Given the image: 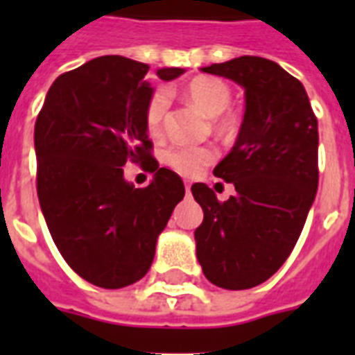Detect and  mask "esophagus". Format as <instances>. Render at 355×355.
Returning <instances> with one entry per match:
<instances>
[{
    "label": "esophagus",
    "mask_w": 355,
    "mask_h": 355,
    "mask_svg": "<svg viewBox=\"0 0 355 355\" xmlns=\"http://www.w3.org/2000/svg\"><path fill=\"white\" fill-rule=\"evenodd\" d=\"M191 193V188H189V184H186V195Z\"/></svg>",
    "instance_id": "esophagus-1"
}]
</instances>
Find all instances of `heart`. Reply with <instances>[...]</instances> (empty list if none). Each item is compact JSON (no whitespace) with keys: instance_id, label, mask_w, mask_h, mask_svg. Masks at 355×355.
I'll return each instance as SVG.
<instances>
[{"instance_id":"b5f03b06","label":"heart","mask_w":355,"mask_h":355,"mask_svg":"<svg viewBox=\"0 0 355 355\" xmlns=\"http://www.w3.org/2000/svg\"><path fill=\"white\" fill-rule=\"evenodd\" d=\"M182 97L199 110L202 116L210 119L217 118V127L225 132H232L237 127V119L232 114H225L218 118L230 105V88L221 79L216 77H195L186 83L182 88ZM167 94L164 90L155 92L145 105V127L150 134H160L164 119H166ZM216 160V150L210 147H191V145H173L164 150V162L180 175L193 177L200 169L210 166Z\"/></svg>"}]
</instances>
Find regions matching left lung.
I'll return each mask as SVG.
<instances>
[{
  "label": "left lung",
  "mask_w": 355,
  "mask_h": 355,
  "mask_svg": "<svg viewBox=\"0 0 355 355\" xmlns=\"http://www.w3.org/2000/svg\"><path fill=\"white\" fill-rule=\"evenodd\" d=\"M200 71L241 86L245 114L214 169L236 193L219 202L206 184L191 186L205 211L197 259L211 284L248 289L280 269L302 232L319 186V127L302 83L272 60L245 55Z\"/></svg>",
  "instance_id": "1"
}]
</instances>
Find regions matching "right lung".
<instances>
[{
	"mask_svg": "<svg viewBox=\"0 0 355 355\" xmlns=\"http://www.w3.org/2000/svg\"><path fill=\"white\" fill-rule=\"evenodd\" d=\"M149 66L108 55L62 73L35 125L36 191L58 252L97 287L119 289L144 278L156 241L184 199L182 178L150 156L145 105L155 88ZM186 69H156L173 80ZM130 157L153 180L134 189L122 177Z\"/></svg>",
	"mask_w": 355,
	"mask_h": 355,
	"instance_id": "right-lung-1",
	"label": "right lung"
}]
</instances>
